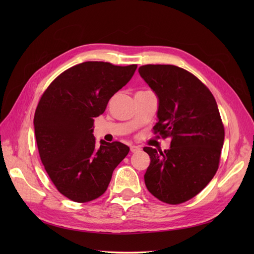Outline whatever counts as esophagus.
I'll return each mask as SVG.
<instances>
[{"instance_id": "34e87169", "label": "esophagus", "mask_w": 254, "mask_h": 254, "mask_svg": "<svg viewBox=\"0 0 254 254\" xmlns=\"http://www.w3.org/2000/svg\"><path fill=\"white\" fill-rule=\"evenodd\" d=\"M141 150L140 146H135V145H130V151L131 152H137Z\"/></svg>"}]
</instances>
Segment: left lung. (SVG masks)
<instances>
[{
	"instance_id": "left-lung-1",
	"label": "left lung",
	"mask_w": 254,
	"mask_h": 254,
	"mask_svg": "<svg viewBox=\"0 0 254 254\" xmlns=\"http://www.w3.org/2000/svg\"><path fill=\"white\" fill-rule=\"evenodd\" d=\"M139 73L159 99L155 133L172 139L164 151L143 148L150 157L146 188L163 202H186L218 170L225 129L216 101L196 76L179 66L146 64Z\"/></svg>"
}]
</instances>
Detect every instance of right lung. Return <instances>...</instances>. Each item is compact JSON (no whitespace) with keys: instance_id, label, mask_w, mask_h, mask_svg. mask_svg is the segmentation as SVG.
<instances>
[{"instance_id":"obj_1","label":"right lung","mask_w":254,"mask_h":254,"mask_svg":"<svg viewBox=\"0 0 254 254\" xmlns=\"http://www.w3.org/2000/svg\"><path fill=\"white\" fill-rule=\"evenodd\" d=\"M136 64L86 61L61 73L45 90L34 118L40 159L54 186L75 202L102 196L112 173L129 152L121 142L93 135L94 119L131 79Z\"/></svg>"}]
</instances>
